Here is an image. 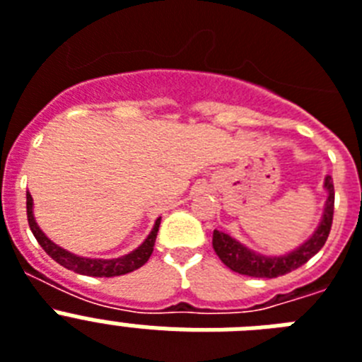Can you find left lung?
<instances>
[{
    "label": "left lung",
    "instance_id": "left-lung-1",
    "mask_svg": "<svg viewBox=\"0 0 362 362\" xmlns=\"http://www.w3.org/2000/svg\"><path fill=\"white\" fill-rule=\"evenodd\" d=\"M324 187L328 190V202H326V209H324L322 221H320L319 228L315 230L313 236L304 245L298 247L296 251L289 252L287 256H278V258L276 256L274 258L262 256L249 251L247 247H243L242 243L236 242L228 234L221 233V230H214L212 245H214V251L219 256V260L223 262L228 269L255 278H276L302 267L305 262L311 260L322 249L329 236V230H332L335 190H333V179L329 175L324 181Z\"/></svg>",
    "mask_w": 362,
    "mask_h": 362
}]
</instances>
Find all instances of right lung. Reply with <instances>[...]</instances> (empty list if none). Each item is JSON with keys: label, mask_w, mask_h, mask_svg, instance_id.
Returning <instances> with one entry per match:
<instances>
[{"label": "right lung", "mask_w": 362, "mask_h": 362, "mask_svg": "<svg viewBox=\"0 0 362 362\" xmlns=\"http://www.w3.org/2000/svg\"><path fill=\"white\" fill-rule=\"evenodd\" d=\"M27 221H29V227L33 230L34 238L38 240V243L42 245V249L51 256L52 260L58 262L62 267H66L69 271H75L78 274H86V276H120V274L132 273V271L143 267L148 262V258L153 252V245H156L157 230H159L160 219H157L151 233L148 234V238L144 240V243L141 247H137L134 252H129L126 256H120L115 260H91V258H80V256L71 255L66 249L54 245V243L49 240L45 234L40 230V227L34 221L33 216V197L30 194H27Z\"/></svg>", "instance_id": "1"}]
</instances>
